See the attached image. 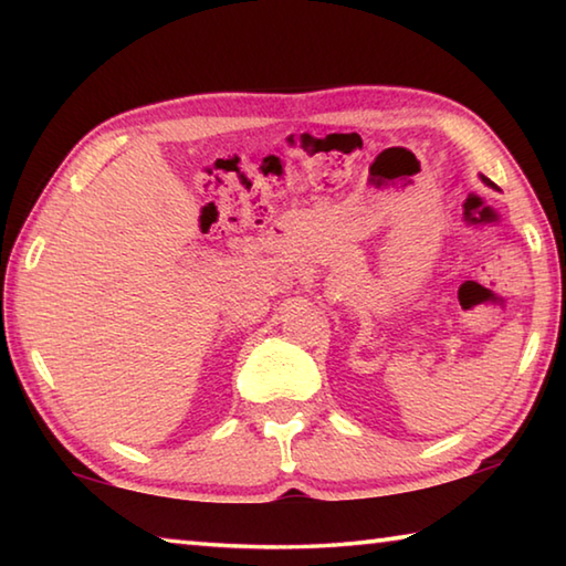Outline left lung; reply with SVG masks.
<instances>
[{
	"label": "left lung",
	"instance_id": "1",
	"mask_svg": "<svg viewBox=\"0 0 566 566\" xmlns=\"http://www.w3.org/2000/svg\"><path fill=\"white\" fill-rule=\"evenodd\" d=\"M482 179H484V177H482ZM484 181H486V185H492V181H490V179H484Z\"/></svg>",
	"mask_w": 566,
	"mask_h": 566
}]
</instances>
